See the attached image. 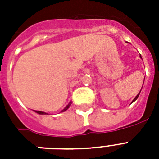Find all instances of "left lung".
Instances as JSON below:
<instances>
[{"label":"left lung","instance_id":"8db88e82","mask_svg":"<svg viewBox=\"0 0 159 159\" xmlns=\"http://www.w3.org/2000/svg\"><path fill=\"white\" fill-rule=\"evenodd\" d=\"M139 57H140V58H142V57H141V55H139ZM141 89H142V88H141ZM140 92H141V91H140ZM140 92H139V93H140ZM139 94H138V95H137V96H136V97H134V100H133V102H131V103H133V102H135L136 100H137V98H138V97H139Z\"/></svg>","mask_w":159,"mask_h":159}]
</instances>
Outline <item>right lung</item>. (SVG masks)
Wrapping results in <instances>:
<instances>
[{
	"mask_svg": "<svg viewBox=\"0 0 159 159\" xmlns=\"http://www.w3.org/2000/svg\"><path fill=\"white\" fill-rule=\"evenodd\" d=\"M71 104H72V102H70L69 103H68V105H67V106H66V107H65V108L63 109V110H62V111H61V112H63V111H67V109H68L70 107ZM34 112H36V113H37V114H39V115H46V114H47V113H45V112H43V111H34ZM47 115H48V114H47Z\"/></svg>",
	"mask_w": 159,
	"mask_h": 159,
	"instance_id": "right-lung-1",
	"label": "right lung"
}]
</instances>
